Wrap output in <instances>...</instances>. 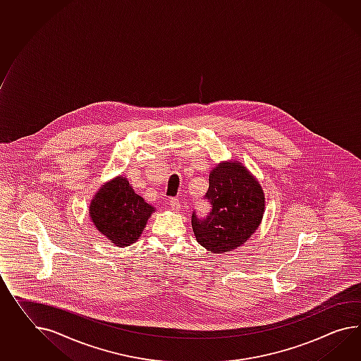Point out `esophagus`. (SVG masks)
Masks as SVG:
<instances>
[{
	"label": "esophagus",
	"instance_id": "esophagus-1",
	"mask_svg": "<svg viewBox=\"0 0 361 361\" xmlns=\"http://www.w3.org/2000/svg\"><path fill=\"white\" fill-rule=\"evenodd\" d=\"M169 204H170V207H171L173 211H176V212L180 211V203H179V200H178L176 197H171V199L169 200Z\"/></svg>",
	"mask_w": 361,
	"mask_h": 361
}]
</instances>
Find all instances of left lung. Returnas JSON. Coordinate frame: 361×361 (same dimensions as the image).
<instances>
[{
  "label": "left lung",
  "instance_id": "1",
  "mask_svg": "<svg viewBox=\"0 0 361 361\" xmlns=\"http://www.w3.org/2000/svg\"><path fill=\"white\" fill-rule=\"evenodd\" d=\"M211 209L191 216L196 240L214 254L231 251L258 229L264 212V195L258 180L238 162H224L209 174L204 196Z\"/></svg>",
  "mask_w": 361,
  "mask_h": 361
}]
</instances>
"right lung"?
<instances>
[{
	"mask_svg": "<svg viewBox=\"0 0 361 361\" xmlns=\"http://www.w3.org/2000/svg\"><path fill=\"white\" fill-rule=\"evenodd\" d=\"M154 208L133 191L126 178L118 176L97 192L90 204L95 228L114 245L124 247L139 240Z\"/></svg>",
	"mask_w": 361,
	"mask_h": 361,
	"instance_id": "1",
	"label": "right lung"
}]
</instances>
